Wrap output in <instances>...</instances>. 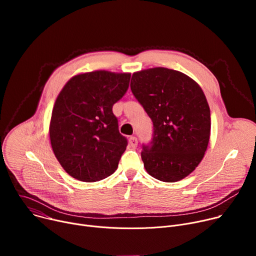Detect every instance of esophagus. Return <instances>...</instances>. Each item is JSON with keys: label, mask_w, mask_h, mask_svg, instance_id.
Returning <instances> with one entry per match:
<instances>
[{"label": "esophagus", "mask_w": 256, "mask_h": 256, "mask_svg": "<svg viewBox=\"0 0 256 256\" xmlns=\"http://www.w3.org/2000/svg\"><path fill=\"white\" fill-rule=\"evenodd\" d=\"M128 144L132 148H136L138 146V138L136 136H130L128 138Z\"/></svg>", "instance_id": "1"}]
</instances>
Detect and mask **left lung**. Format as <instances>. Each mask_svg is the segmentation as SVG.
Segmentation results:
<instances>
[{
  "label": "left lung",
  "instance_id": "left-lung-1",
  "mask_svg": "<svg viewBox=\"0 0 256 256\" xmlns=\"http://www.w3.org/2000/svg\"><path fill=\"white\" fill-rule=\"evenodd\" d=\"M130 89L154 124L151 147L140 153L152 177L176 182L200 163L210 136V112L200 85L167 68L134 72Z\"/></svg>",
  "mask_w": 256,
  "mask_h": 256
}]
</instances>
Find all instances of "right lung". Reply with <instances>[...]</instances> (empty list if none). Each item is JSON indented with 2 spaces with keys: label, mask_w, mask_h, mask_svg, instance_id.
Instances as JSON below:
<instances>
[{
  "label": "right lung",
  "mask_w": 256,
  "mask_h": 256,
  "mask_svg": "<svg viewBox=\"0 0 256 256\" xmlns=\"http://www.w3.org/2000/svg\"><path fill=\"white\" fill-rule=\"evenodd\" d=\"M130 72L94 70L72 77L54 102L50 138L56 158L72 178L94 182L118 167L128 140L112 106L126 92Z\"/></svg>",
  "instance_id": "1"
}]
</instances>
